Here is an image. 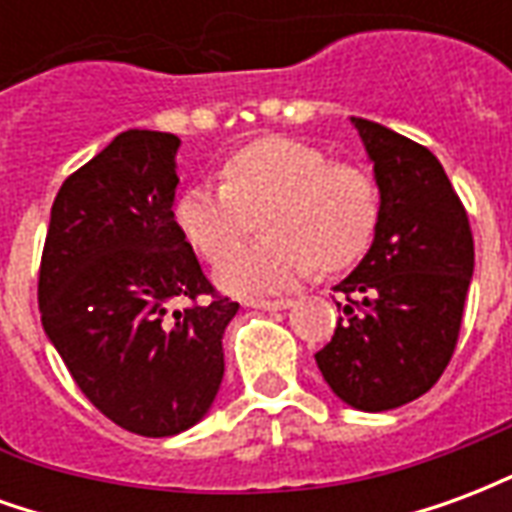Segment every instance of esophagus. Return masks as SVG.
I'll return each instance as SVG.
<instances>
[{"label": "esophagus", "instance_id": "34e87169", "mask_svg": "<svg viewBox=\"0 0 512 512\" xmlns=\"http://www.w3.org/2000/svg\"><path fill=\"white\" fill-rule=\"evenodd\" d=\"M246 307H255V310H288L293 307L290 299H249Z\"/></svg>", "mask_w": 512, "mask_h": 512}]
</instances>
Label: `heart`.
I'll list each match as a JSON object with an SVG mask.
<instances>
[{
  "label": "heart",
  "mask_w": 512,
  "mask_h": 512,
  "mask_svg": "<svg viewBox=\"0 0 512 512\" xmlns=\"http://www.w3.org/2000/svg\"><path fill=\"white\" fill-rule=\"evenodd\" d=\"M263 210L261 214L259 211ZM261 214L267 235L232 244ZM381 219V186L359 164L332 161L323 147L293 136H263L224 158L222 183L189 186L175 200V224L200 255L218 257L219 288L268 293L359 263Z\"/></svg>",
  "instance_id": "heart-1"
}]
</instances>
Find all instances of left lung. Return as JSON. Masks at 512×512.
<instances>
[{
  "mask_svg": "<svg viewBox=\"0 0 512 512\" xmlns=\"http://www.w3.org/2000/svg\"><path fill=\"white\" fill-rule=\"evenodd\" d=\"M381 186L370 252L334 285L343 296L332 343L315 354L348 406L389 411L425 395L450 365L474 271V238L439 158L354 117Z\"/></svg>",
  "mask_w": 512,
  "mask_h": 512,
  "instance_id": "1",
  "label": "left lung"
}]
</instances>
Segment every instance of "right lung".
I'll return each instance as SVG.
<instances>
[{"label":"right lung","instance_id":"add662e5","mask_svg":"<svg viewBox=\"0 0 512 512\" xmlns=\"http://www.w3.org/2000/svg\"><path fill=\"white\" fill-rule=\"evenodd\" d=\"M178 145L175 134L131 128L68 175L38 274L40 321L76 386L150 439L208 414L238 312L175 224Z\"/></svg>","mask_w":512,"mask_h":512}]
</instances>
